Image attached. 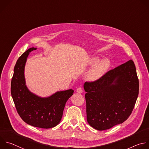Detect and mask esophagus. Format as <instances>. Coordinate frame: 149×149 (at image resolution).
Instances as JSON below:
<instances>
[{
	"mask_svg": "<svg viewBox=\"0 0 149 149\" xmlns=\"http://www.w3.org/2000/svg\"><path fill=\"white\" fill-rule=\"evenodd\" d=\"M76 92H77V93H82L83 90H82V88L79 87V88H77V89Z\"/></svg>",
	"mask_w": 149,
	"mask_h": 149,
	"instance_id": "esophagus-1",
	"label": "esophagus"
}]
</instances>
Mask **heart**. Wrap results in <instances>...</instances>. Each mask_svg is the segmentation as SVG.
Instances as JSON below:
<instances>
[{"label":"heart","instance_id":"obj_1","mask_svg":"<svg viewBox=\"0 0 149 149\" xmlns=\"http://www.w3.org/2000/svg\"><path fill=\"white\" fill-rule=\"evenodd\" d=\"M100 57L94 56L91 57L88 63V66L93 67L87 75V79L91 82H94L101 78L108 71L111 67V61L108 58H104L101 60Z\"/></svg>","mask_w":149,"mask_h":149}]
</instances>
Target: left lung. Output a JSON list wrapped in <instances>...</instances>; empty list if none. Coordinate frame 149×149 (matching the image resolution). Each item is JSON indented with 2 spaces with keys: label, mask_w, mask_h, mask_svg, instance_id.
Masks as SVG:
<instances>
[{
  "label": "left lung",
  "mask_w": 149,
  "mask_h": 149,
  "mask_svg": "<svg viewBox=\"0 0 149 149\" xmlns=\"http://www.w3.org/2000/svg\"><path fill=\"white\" fill-rule=\"evenodd\" d=\"M89 125L98 130L122 123L131 115L139 83L132 60L107 72L99 80L84 85Z\"/></svg>",
  "instance_id": "obj_1"
}]
</instances>
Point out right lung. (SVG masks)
Wrapping results in <instances>:
<instances>
[{"label":"right lung","instance_id":"right-lung-1","mask_svg":"<svg viewBox=\"0 0 149 149\" xmlns=\"http://www.w3.org/2000/svg\"><path fill=\"white\" fill-rule=\"evenodd\" d=\"M36 49L29 48L17 60L11 82V94L17 111L24 122L34 127L49 129L60 122L65 104L74 91H57L44 97L29 91L26 85L24 68L30 53Z\"/></svg>","mask_w":149,"mask_h":149}]
</instances>
